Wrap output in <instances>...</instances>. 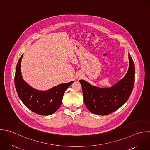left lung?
I'll return each instance as SVG.
<instances>
[{"instance_id":"8db88e82","label":"left lung","mask_w":150,"mask_h":150,"mask_svg":"<svg viewBox=\"0 0 150 150\" xmlns=\"http://www.w3.org/2000/svg\"><path fill=\"white\" fill-rule=\"evenodd\" d=\"M129 67L126 75L109 88H99L85 80H79L83 91L85 104L92 113L106 115L122 106L129 99L134 85L135 67L129 53Z\"/></svg>"}]
</instances>
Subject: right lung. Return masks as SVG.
Listing matches in <instances>:
<instances>
[{"label":"right lung","instance_id":"right-lung-1","mask_svg":"<svg viewBox=\"0 0 150 150\" xmlns=\"http://www.w3.org/2000/svg\"><path fill=\"white\" fill-rule=\"evenodd\" d=\"M18 59L16 68L14 84L19 98L30 110L42 116L54 113L61 106L65 90L74 82L59 84L47 91L34 89L25 82L21 73V61Z\"/></svg>","mask_w":150,"mask_h":150}]
</instances>
